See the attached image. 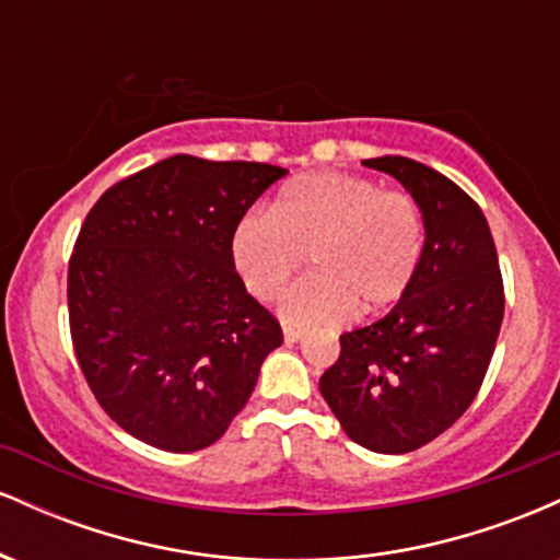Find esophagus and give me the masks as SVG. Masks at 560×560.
Instances as JSON below:
<instances>
[{"label": "esophagus", "mask_w": 560, "mask_h": 560, "mask_svg": "<svg viewBox=\"0 0 560 560\" xmlns=\"http://www.w3.org/2000/svg\"><path fill=\"white\" fill-rule=\"evenodd\" d=\"M300 339H302V329H298V326H284V342L287 345L300 342Z\"/></svg>", "instance_id": "obj_1"}]
</instances>
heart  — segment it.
Listing matches in <instances>:
<instances>
[{
    "label": "heart",
    "instance_id": "heart-1",
    "mask_svg": "<svg viewBox=\"0 0 560 560\" xmlns=\"http://www.w3.org/2000/svg\"><path fill=\"white\" fill-rule=\"evenodd\" d=\"M427 253L419 199L342 171L298 176L271 213H247L231 234V262L253 298L271 302L305 262L281 313L300 326L342 324L389 311L413 287Z\"/></svg>",
    "mask_w": 560,
    "mask_h": 560
}]
</instances>
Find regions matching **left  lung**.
<instances>
[{"instance_id": "obj_1", "label": "left lung", "mask_w": 560, "mask_h": 560, "mask_svg": "<svg viewBox=\"0 0 560 560\" xmlns=\"http://www.w3.org/2000/svg\"><path fill=\"white\" fill-rule=\"evenodd\" d=\"M389 173L427 215L413 287L376 324L339 337L320 395L352 442L374 453L419 450L474 402L503 324V276L479 205L416 160H363Z\"/></svg>"}]
</instances>
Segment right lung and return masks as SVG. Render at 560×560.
I'll list each match as a JSON object with an SVG mask.
<instances>
[{"mask_svg": "<svg viewBox=\"0 0 560 560\" xmlns=\"http://www.w3.org/2000/svg\"><path fill=\"white\" fill-rule=\"evenodd\" d=\"M287 173L173 155L89 210L68 266L70 337L96 402L147 445L221 440L284 342L234 271L231 234Z\"/></svg>", "mask_w": 560, "mask_h": 560, "instance_id": "1", "label": "right lung"}]
</instances>
